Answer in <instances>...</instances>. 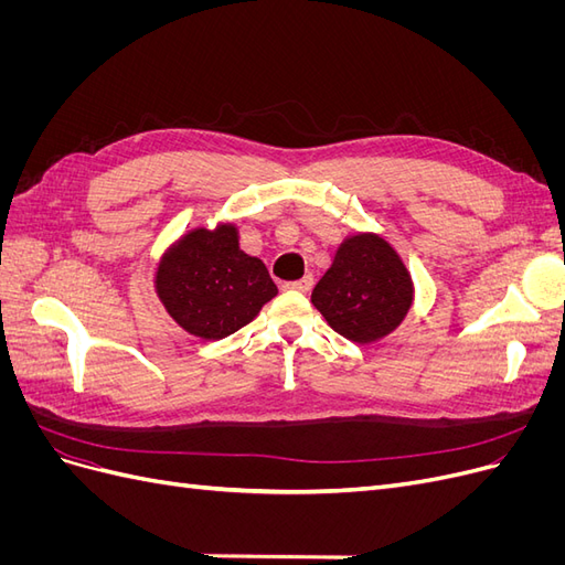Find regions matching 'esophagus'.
Returning <instances> with one entry per match:
<instances>
[{"label":"esophagus","instance_id":"obj_1","mask_svg":"<svg viewBox=\"0 0 565 565\" xmlns=\"http://www.w3.org/2000/svg\"><path fill=\"white\" fill-rule=\"evenodd\" d=\"M285 289H295V292H309V289L313 287V278L311 276H303L299 280H289L282 285Z\"/></svg>","mask_w":565,"mask_h":565}]
</instances>
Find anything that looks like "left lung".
Masks as SVG:
<instances>
[{
    "mask_svg": "<svg viewBox=\"0 0 565 565\" xmlns=\"http://www.w3.org/2000/svg\"><path fill=\"white\" fill-rule=\"evenodd\" d=\"M311 301L334 332L370 344L398 328L413 303V280L380 235H353L337 249Z\"/></svg>",
    "mask_w": 565,
    "mask_h": 565,
    "instance_id": "8db88e82",
    "label": "left lung"
}]
</instances>
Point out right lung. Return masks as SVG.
<instances>
[{"mask_svg": "<svg viewBox=\"0 0 565 565\" xmlns=\"http://www.w3.org/2000/svg\"><path fill=\"white\" fill-rule=\"evenodd\" d=\"M158 295L185 332L224 339L278 295L262 259L237 247V231L195 228L172 247L156 278Z\"/></svg>", "mask_w": 565, "mask_h": 565, "instance_id": "add662e5", "label": "right lung"}]
</instances>
